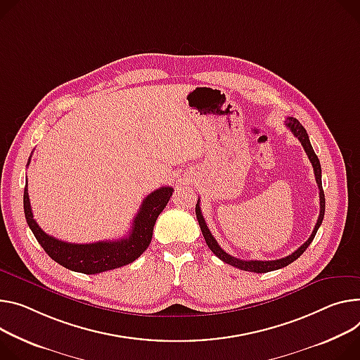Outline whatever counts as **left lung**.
<instances>
[{
  "label": "left lung",
  "mask_w": 360,
  "mask_h": 360,
  "mask_svg": "<svg viewBox=\"0 0 360 360\" xmlns=\"http://www.w3.org/2000/svg\"><path fill=\"white\" fill-rule=\"evenodd\" d=\"M284 122H285V126L291 130V134L302 142V145H303V148H304V150H306V153H307V156H309V159H310V162H311V165H313L316 182H317V186H319L320 214H319V218H317V222H316V225H314V230H313L311 236L309 237V240H307L303 245H300L296 251L291 252L290 255H287V257H284V258H280V259H271V261H259V259H250V261H245V259H238V258H236V257H233V255H230V254H226V252L218 245L217 240L212 237L211 231L208 230V226H207V222H205V219H204V217H202L201 207H200V200H198L197 205H195V214H197V219H198V222H200L202 236H204V238H205L207 245L210 247V250H211L219 259H222L224 263L230 264V266H233V267H237V269H240V270H244V271L269 273V271H274V270H278V269H283V267L291 264L292 261H296V259L307 250V247L311 244V241H313V238H314V236H316V233H317V230H319V226L321 225L323 217H324L326 201H324V192H323V186H321V167H320V160H319L317 155L314 153V150H313V148H311V143H310V141H309V135H307V132H306V129L302 126V123H300L296 117H287Z\"/></svg>",
  "instance_id": "obj_1"
}]
</instances>
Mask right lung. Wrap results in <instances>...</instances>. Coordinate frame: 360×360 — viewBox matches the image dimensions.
Instances as JSON below:
<instances>
[{
  "mask_svg": "<svg viewBox=\"0 0 360 360\" xmlns=\"http://www.w3.org/2000/svg\"><path fill=\"white\" fill-rule=\"evenodd\" d=\"M172 192L174 188L162 186L149 193L130 226L129 236L116 241L72 244L46 234L32 218L27 185L24 188V214L30 230L56 263L72 271L97 274L134 263L141 257L150 244L156 218L167 207Z\"/></svg>",
  "mask_w": 360,
  "mask_h": 360,
  "instance_id": "right-lung-1",
  "label": "right lung"
}]
</instances>
